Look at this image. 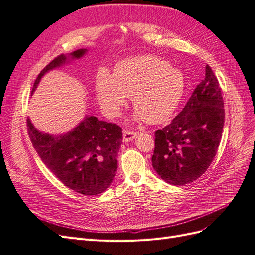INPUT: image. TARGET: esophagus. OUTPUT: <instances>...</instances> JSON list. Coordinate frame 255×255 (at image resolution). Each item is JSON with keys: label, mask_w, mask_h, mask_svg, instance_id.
<instances>
[{"label": "esophagus", "mask_w": 255, "mask_h": 255, "mask_svg": "<svg viewBox=\"0 0 255 255\" xmlns=\"http://www.w3.org/2000/svg\"><path fill=\"white\" fill-rule=\"evenodd\" d=\"M136 136H137V133L132 132V130H128V129L123 130V141L127 142V141L133 140Z\"/></svg>", "instance_id": "obj_1"}]
</instances>
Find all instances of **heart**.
<instances>
[{
    "label": "heart",
    "instance_id": "heart-1",
    "mask_svg": "<svg viewBox=\"0 0 255 255\" xmlns=\"http://www.w3.org/2000/svg\"><path fill=\"white\" fill-rule=\"evenodd\" d=\"M184 87L183 74L154 55L121 59L113 75L101 69L96 78L97 98L105 114L117 116L130 95L137 116L149 123L170 117L181 101Z\"/></svg>",
    "mask_w": 255,
    "mask_h": 255
}]
</instances>
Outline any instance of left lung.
Returning <instances> with one entry per match:
<instances>
[{
  "mask_svg": "<svg viewBox=\"0 0 255 255\" xmlns=\"http://www.w3.org/2000/svg\"><path fill=\"white\" fill-rule=\"evenodd\" d=\"M225 116L219 82L206 65L204 80L182 112L154 134V170L164 181L176 186L199 179L217 153Z\"/></svg>",
  "mask_w": 255,
  "mask_h": 255,
  "instance_id": "1",
  "label": "left lung"
}]
</instances>
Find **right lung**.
Returning <instances> with one entry per match:
<instances>
[{"instance_id":"right-lung-1","label":"right lung","mask_w":255,"mask_h":255,"mask_svg":"<svg viewBox=\"0 0 255 255\" xmlns=\"http://www.w3.org/2000/svg\"><path fill=\"white\" fill-rule=\"evenodd\" d=\"M85 51H74L71 55L80 58ZM65 61L66 56L59 55L45 66L37 76L33 91L45 72ZM26 126L38 155L65 186L85 196L99 195L110 186L117 170L116 156L122 139L119 126L87 116L72 132L63 136L40 133L29 119Z\"/></svg>"}]
</instances>
